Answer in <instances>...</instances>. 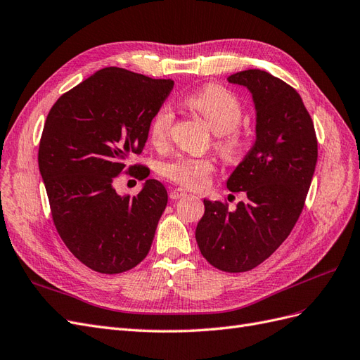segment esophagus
Returning <instances> with one entry per match:
<instances>
[{
  "label": "esophagus",
  "mask_w": 360,
  "mask_h": 360,
  "mask_svg": "<svg viewBox=\"0 0 360 360\" xmlns=\"http://www.w3.org/2000/svg\"><path fill=\"white\" fill-rule=\"evenodd\" d=\"M183 197H186V192H184L183 189H180V188H177V189H172L171 192H169V198L171 200H180V198H183Z\"/></svg>",
  "instance_id": "1"
}]
</instances>
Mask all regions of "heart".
I'll list each match as a JSON object with an SVG mask.
<instances>
[{"mask_svg": "<svg viewBox=\"0 0 360 360\" xmlns=\"http://www.w3.org/2000/svg\"><path fill=\"white\" fill-rule=\"evenodd\" d=\"M186 103L200 112L209 123L214 135H219L217 147L226 156H234L242 148V136L236 132L240 124L243 108L237 97L219 85H207L201 90L192 93ZM174 122V112L169 103H163L158 108L150 122V139L159 146L165 143L171 124ZM163 176L183 184L189 189H201L209 183L213 172V162L204 158L177 156L163 163L160 168Z\"/></svg>", "mask_w": 360, "mask_h": 360, "instance_id": "obj_1", "label": "heart"}]
</instances>
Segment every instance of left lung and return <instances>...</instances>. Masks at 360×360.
Here are the masks:
<instances>
[{
    "label": "left lung",
    "instance_id": "8db88e82",
    "mask_svg": "<svg viewBox=\"0 0 360 360\" xmlns=\"http://www.w3.org/2000/svg\"><path fill=\"white\" fill-rule=\"evenodd\" d=\"M252 96L255 141L226 180L246 198L228 210L204 200L195 238L202 257L224 271H246L285 240L302 213L317 163V138L299 93L264 70L228 76Z\"/></svg>",
    "mask_w": 360,
    "mask_h": 360
}]
</instances>
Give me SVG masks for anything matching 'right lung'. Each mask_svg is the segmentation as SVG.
<instances>
[{
  "mask_svg": "<svg viewBox=\"0 0 360 360\" xmlns=\"http://www.w3.org/2000/svg\"><path fill=\"white\" fill-rule=\"evenodd\" d=\"M172 86V79L105 68L64 93L46 117L39 169L53 224L70 252L101 274L134 269L153 243L167 189L148 179L136 197H122L114 180L143 151Z\"/></svg>",
  "mask_w": 360,
  "mask_h": 360,
  "instance_id": "right-lung-1",
  "label": "right lung"
}]
</instances>
